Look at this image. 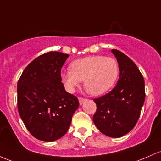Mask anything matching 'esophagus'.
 <instances>
[{"label": "esophagus", "instance_id": "esophagus-1", "mask_svg": "<svg viewBox=\"0 0 161 161\" xmlns=\"http://www.w3.org/2000/svg\"><path fill=\"white\" fill-rule=\"evenodd\" d=\"M86 98H79V105H82V104L84 103L85 102H86Z\"/></svg>", "mask_w": 161, "mask_h": 161}]
</instances>
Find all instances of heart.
<instances>
[{
	"mask_svg": "<svg viewBox=\"0 0 161 161\" xmlns=\"http://www.w3.org/2000/svg\"><path fill=\"white\" fill-rule=\"evenodd\" d=\"M118 73V64L114 59L92 56L72 62L70 69L62 72L60 77L69 92H73L81 81H84L85 89L89 94L100 95L112 89Z\"/></svg>",
	"mask_w": 161,
	"mask_h": 161,
	"instance_id": "heart-1",
	"label": "heart"
}]
</instances>
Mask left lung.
<instances>
[{
    "instance_id": "left-lung-1",
    "label": "left lung",
    "mask_w": 161,
    "mask_h": 161,
    "mask_svg": "<svg viewBox=\"0 0 161 161\" xmlns=\"http://www.w3.org/2000/svg\"><path fill=\"white\" fill-rule=\"evenodd\" d=\"M119 67V79L109 93L95 98L93 121L111 137H121L135 126L145 99L144 80L135 63L117 49H112Z\"/></svg>"
}]
</instances>
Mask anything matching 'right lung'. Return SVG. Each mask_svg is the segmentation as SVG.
<instances>
[{
	"label": "right lung",
	"instance_id": "add662e5",
	"mask_svg": "<svg viewBox=\"0 0 161 161\" xmlns=\"http://www.w3.org/2000/svg\"><path fill=\"white\" fill-rule=\"evenodd\" d=\"M69 55L49 52L26 67L17 82V108L30 133L51 142L66 133L79 108L78 98L65 90L60 72Z\"/></svg>",
	"mask_w": 161,
	"mask_h": 161
}]
</instances>
